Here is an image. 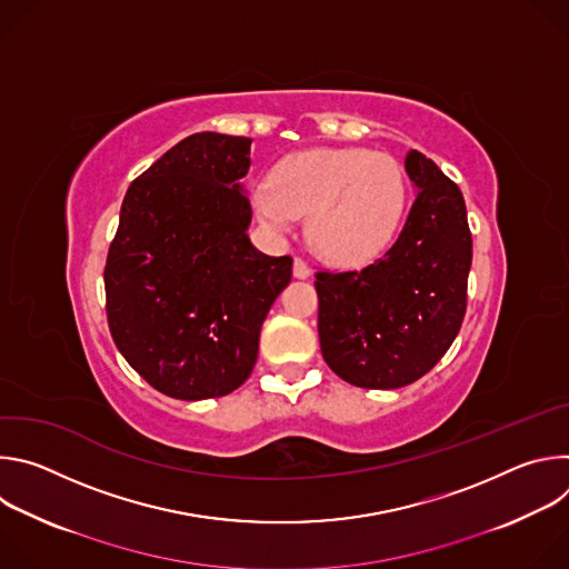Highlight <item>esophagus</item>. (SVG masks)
<instances>
[{"mask_svg":"<svg viewBox=\"0 0 569 569\" xmlns=\"http://www.w3.org/2000/svg\"><path fill=\"white\" fill-rule=\"evenodd\" d=\"M292 274L297 277V279H308L310 277V266L303 261V259H295V266H292Z\"/></svg>","mask_w":569,"mask_h":569,"instance_id":"obj_1","label":"esophagus"}]
</instances>
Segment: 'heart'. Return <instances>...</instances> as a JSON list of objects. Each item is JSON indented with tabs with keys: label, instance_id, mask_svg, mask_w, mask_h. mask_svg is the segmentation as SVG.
Returning <instances> with one entry per match:
<instances>
[{
	"label": "heart",
	"instance_id": "heart-1",
	"mask_svg": "<svg viewBox=\"0 0 569 569\" xmlns=\"http://www.w3.org/2000/svg\"><path fill=\"white\" fill-rule=\"evenodd\" d=\"M405 207L396 159L365 148H315L286 157L254 189L259 218L288 231L308 216V240L327 261L351 266L387 248Z\"/></svg>",
	"mask_w": 569,
	"mask_h": 569
}]
</instances>
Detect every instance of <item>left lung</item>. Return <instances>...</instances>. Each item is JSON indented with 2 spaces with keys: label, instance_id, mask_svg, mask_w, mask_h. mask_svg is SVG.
<instances>
[{
  "label": "left lung",
  "instance_id": "8db88e82",
  "mask_svg": "<svg viewBox=\"0 0 569 569\" xmlns=\"http://www.w3.org/2000/svg\"><path fill=\"white\" fill-rule=\"evenodd\" d=\"M419 189L393 246L360 270H319L321 356L347 382L396 389L426 376L455 342L468 303L472 236L459 187L419 150Z\"/></svg>",
  "mask_w": 569,
  "mask_h": 569
}]
</instances>
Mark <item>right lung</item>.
Segmentation results:
<instances>
[{
  "mask_svg": "<svg viewBox=\"0 0 569 569\" xmlns=\"http://www.w3.org/2000/svg\"><path fill=\"white\" fill-rule=\"evenodd\" d=\"M248 137L196 132L128 189L103 270L112 340L157 391L180 400L231 393L259 356L263 319L292 259L259 252L240 178Z\"/></svg>",
  "mask_w": 569,
  "mask_h": 569,
  "instance_id": "add662e5",
  "label": "right lung"
}]
</instances>
